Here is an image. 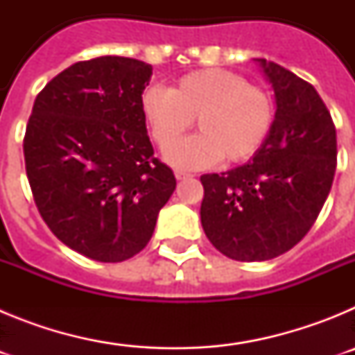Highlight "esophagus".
I'll return each instance as SVG.
<instances>
[{
	"label": "esophagus",
	"mask_w": 355,
	"mask_h": 355,
	"mask_svg": "<svg viewBox=\"0 0 355 355\" xmlns=\"http://www.w3.org/2000/svg\"><path fill=\"white\" fill-rule=\"evenodd\" d=\"M174 175H175V180H187V178H192V174H188V172L184 171H174Z\"/></svg>",
	"instance_id": "esophagus-1"
}]
</instances>
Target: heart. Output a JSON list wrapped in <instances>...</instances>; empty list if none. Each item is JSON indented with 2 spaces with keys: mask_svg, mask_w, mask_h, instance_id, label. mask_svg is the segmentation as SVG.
Wrapping results in <instances>:
<instances>
[{
  "mask_svg": "<svg viewBox=\"0 0 355 355\" xmlns=\"http://www.w3.org/2000/svg\"><path fill=\"white\" fill-rule=\"evenodd\" d=\"M140 110L156 146L166 149L191 127L201 133L167 150L178 167L200 168L218 159L240 163L252 158L274 126L270 94L227 69L188 72L172 89L149 85L140 96Z\"/></svg>",
  "mask_w": 355,
  "mask_h": 355,
  "instance_id": "1",
  "label": "heart"
}]
</instances>
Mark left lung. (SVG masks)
<instances>
[{"label": "left lung", "instance_id": "1", "mask_svg": "<svg viewBox=\"0 0 355 355\" xmlns=\"http://www.w3.org/2000/svg\"><path fill=\"white\" fill-rule=\"evenodd\" d=\"M274 87V126L249 163L200 175V222L216 250L236 261L288 252L322 211L336 172V128L311 83L258 58Z\"/></svg>", "mask_w": 355, "mask_h": 355}]
</instances>
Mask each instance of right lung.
Wrapping results in <instances>:
<instances>
[{"instance_id":"right-lung-1","label":"right lung","mask_w":355,"mask_h":355,"mask_svg":"<svg viewBox=\"0 0 355 355\" xmlns=\"http://www.w3.org/2000/svg\"><path fill=\"white\" fill-rule=\"evenodd\" d=\"M153 67L126 56L78 62L39 92L24 165L42 220L72 250L119 263L139 254L175 190L140 110Z\"/></svg>"}]
</instances>
